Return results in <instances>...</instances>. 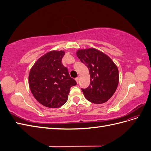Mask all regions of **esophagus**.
<instances>
[{
  "label": "esophagus",
  "instance_id": "1",
  "mask_svg": "<svg viewBox=\"0 0 151 151\" xmlns=\"http://www.w3.org/2000/svg\"><path fill=\"white\" fill-rule=\"evenodd\" d=\"M76 81L77 82V84L79 83V77H76Z\"/></svg>",
  "mask_w": 151,
  "mask_h": 151
}]
</instances>
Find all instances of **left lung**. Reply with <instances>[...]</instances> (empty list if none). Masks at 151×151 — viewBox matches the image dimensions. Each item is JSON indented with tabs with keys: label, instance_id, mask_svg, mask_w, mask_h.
Listing matches in <instances>:
<instances>
[{
	"label": "left lung",
	"instance_id": "1",
	"mask_svg": "<svg viewBox=\"0 0 151 151\" xmlns=\"http://www.w3.org/2000/svg\"><path fill=\"white\" fill-rule=\"evenodd\" d=\"M77 56L88 67L91 82L82 89L86 99L94 104L106 102L115 93L119 82L118 69L107 55L93 48L79 50Z\"/></svg>",
	"mask_w": 151,
	"mask_h": 151
}]
</instances>
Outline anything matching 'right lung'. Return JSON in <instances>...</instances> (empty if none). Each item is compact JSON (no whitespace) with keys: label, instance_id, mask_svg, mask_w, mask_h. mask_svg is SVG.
Here are the masks:
<instances>
[{"label":"right lung","instance_id":"right-lung-1","mask_svg":"<svg viewBox=\"0 0 151 151\" xmlns=\"http://www.w3.org/2000/svg\"><path fill=\"white\" fill-rule=\"evenodd\" d=\"M65 52L50 51L38 58L31 67L29 86L35 98L43 106L55 108L68 99L70 88L77 84L62 63Z\"/></svg>","mask_w":151,"mask_h":151}]
</instances>
